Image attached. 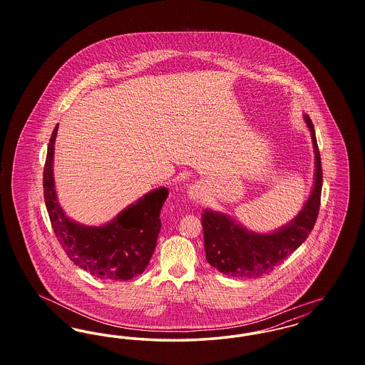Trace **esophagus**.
Masks as SVG:
<instances>
[{"label":"esophagus","instance_id":"esophagus-1","mask_svg":"<svg viewBox=\"0 0 365 365\" xmlns=\"http://www.w3.org/2000/svg\"><path fill=\"white\" fill-rule=\"evenodd\" d=\"M187 195H189V198L192 200V201H200V200H202L204 195H205L204 186H202L201 183H198V182L194 183V185H190L189 189H187Z\"/></svg>","mask_w":365,"mask_h":365}]
</instances>
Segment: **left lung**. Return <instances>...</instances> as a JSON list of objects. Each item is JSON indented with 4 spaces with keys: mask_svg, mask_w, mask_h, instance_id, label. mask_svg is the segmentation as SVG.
Segmentation results:
<instances>
[{
    "mask_svg": "<svg viewBox=\"0 0 365 365\" xmlns=\"http://www.w3.org/2000/svg\"><path fill=\"white\" fill-rule=\"evenodd\" d=\"M314 152V183L309 198L294 219L269 234L249 231L228 215L205 209L201 220L209 264L234 278H259L271 272L308 238L317 219L323 173L312 120L304 115Z\"/></svg>",
    "mask_w": 365,
    "mask_h": 365,
    "instance_id": "left-lung-1",
    "label": "left lung"
}]
</instances>
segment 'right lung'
Instances as JSON below:
<instances>
[{
	"mask_svg": "<svg viewBox=\"0 0 365 365\" xmlns=\"http://www.w3.org/2000/svg\"><path fill=\"white\" fill-rule=\"evenodd\" d=\"M58 125L54 127L43 168V197L53 231L70 260L104 280H128L145 271L156 249L160 210L168 197L158 187L128 205L103 226H85L70 219L54 189L53 156Z\"/></svg>",
	"mask_w": 365,
	"mask_h": 365,
	"instance_id": "1",
	"label": "right lung"
}]
</instances>
